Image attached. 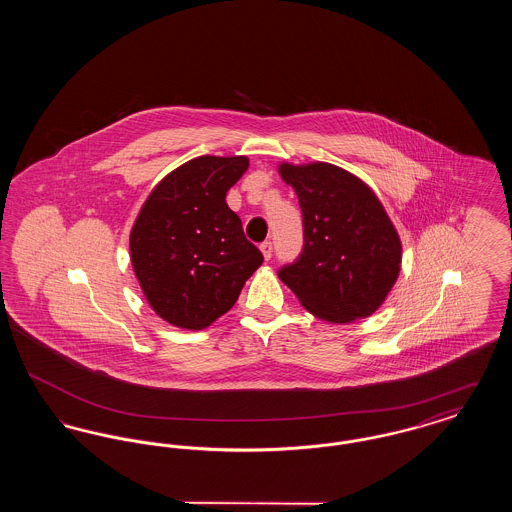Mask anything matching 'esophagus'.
<instances>
[{
	"mask_svg": "<svg viewBox=\"0 0 512 512\" xmlns=\"http://www.w3.org/2000/svg\"><path fill=\"white\" fill-rule=\"evenodd\" d=\"M261 253H263L265 261H268V259L272 257V244H270V242H263V244H261Z\"/></svg>",
	"mask_w": 512,
	"mask_h": 512,
	"instance_id": "34e87169",
	"label": "esophagus"
}]
</instances>
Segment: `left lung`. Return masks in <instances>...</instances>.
Segmentation results:
<instances>
[{"label": "left lung", "instance_id": "8db88e82", "mask_svg": "<svg viewBox=\"0 0 512 512\" xmlns=\"http://www.w3.org/2000/svg\"><path fill=\"white\" fill-rule=\"evenodd\" d=\"M278 172L299 197L305 236L280 280L326 322L370 317L401 270V240L384 205L359 176L330 163H280Z\"/></svg>", "mask_w": 512, "mask_h": 512}]
</instances>
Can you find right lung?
<instances>
[{"instance_id": "right-lung-1", "label": "right lung", "mask_w": 512, "mask_h": 512, "mask_svg": "<svg viewBox=\"0 0 512 512\" xmlns=\"http://www.w3.org/2000/svg\"><path fill=\"white\" fill-rule=\"evenodd\" d=\"M247 167L244 155L195 157L151 190L134 220V274L149 307L176 328L211 326L263 263L226 205V192Z\"/></svg>"}]
</instances>
